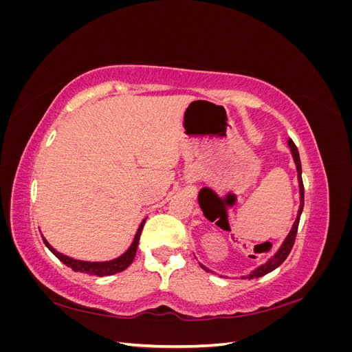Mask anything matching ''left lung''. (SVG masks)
<instances>
[{
	"label": "left lung",
	"instance_id": "left-lung-1",
	"mask_svg": "<svg viewBox=\"0 0 352 352\" xmlns=\"http://www.w3.org/2000/svg\"><path fill=\"white\" fill-rule=\"evenodd\" d=\"M287 146H289L292 158H294V163H295V167H296L298 185H300V208H298L296 219H295V221H294V225H292L289 233H287V236L283 239L282 245L278 248V251H276V252L272 255V257H270L267 261H265L264 264L258 265L257 269H254L248 276H241V279L261 278V276L273 272L274 269H278L279 265L286 260V257H287V255H289V252H291V250H292V247H294L295 236H296V230H298V225H300V217H301V212H302V208H304V185H302V168H301L300 153H298V148H296V145L294 144L292 140H287ZM199 265H201V267L204 269L206 272L212 273L210 269L206 267V265H202L201 263H199Z\"/></svg>",
	"mask_w": 352,
	"mask_h": 352
}]
</instances>
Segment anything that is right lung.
Instances as JSON below:
<instances>
[{
    "label": "right lung",
    "mask_w": 352,
    "mask_h": 352,
    "mask_svg": "<svg viewBox=\"0 0 352 352\" xmlns=\"http://www.w3.org/2000/svg\"><path fill=\"white\" fill-rule=\"evenodd\" d=\"M146 219L142 220V223L140 225L136 230V235L133 238V242L131 243V247L127 248L122 255L114 258V260H109V261H85V260H76L73 257H69L66 254L58 252L56 248H52V245L42 236L44 239V243L47 245V248L56 255V257L63 263L66 264L67 267H70L74 272H80V273H87L89 276H111L116 273H120L123 270H126L129 265L132 264L135 255H136V250H138V243H140V238H141V232L144 228V223Z\"/></svg>",
    "instance_id": "1"
}]
</instances>
